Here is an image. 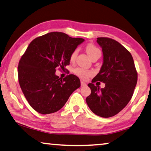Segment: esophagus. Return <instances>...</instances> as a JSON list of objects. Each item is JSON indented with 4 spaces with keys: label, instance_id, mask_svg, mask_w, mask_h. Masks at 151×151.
I'll list each match as a JSON object with an SVG mask.
<instances>
[{
    "label": "esophagus",
    "instance_id": "esophagus-1",
    "mask_svg": "<svg viewBox=\"0 0 151 151\" xmlns=\"http://www.w3.org/2000/svg\"><path fill=\"white\" fill-rule=\"evenodd\" d=\"M86 83H84L83 81H81V87H84V86H86Z\"/></svg>",
    "mask_w": 151,
    "mask_h": 151
}]
</instances>
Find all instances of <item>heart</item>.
Here are the masks:
<instances>
[{
  "label": "heart",
  "instance_id": "b5f03b06",
  "mask_svg": "<svg viewBox=\"0 0 151 151\" xmlns=\"http://www.w3.org/2000/svg\"><path fill=\"white\" fill-rule=\"evenodd\" d=\"M86 51L91 58H92L93 56H95L96 55H101V51L100 49H99L97 47L94 45L93 44L91 43H89L86 46ZM77 49H75V50L73 51V52L70 55L71 61L75 60L76 55H77ZM74 73H75L76 75L79 76L80 78H83V79H86V78H88L89 76L92 75V72L87 70L80 68V67L75 68V70H74Z\"/></svg>",
  "mask_w": 151,
  "mask_h": 151
}]
</instances>
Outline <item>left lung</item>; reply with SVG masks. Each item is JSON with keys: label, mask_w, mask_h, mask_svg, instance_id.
Returning <instances> with one entry per match:
<instances>
[{"label": "left lung", "mask_w": 151, "mask_h": 151, "mask_svg": "<svg viewBox=\"0 0 151 151\" xmlns=\"http://www.w3.org/2000/svg\"><path fill=\"white\" fill-rule=\"evenodd\" d=\"M102 49L103 64L99 73L89 83L91 93L86 102L96 115L108 118L118 114L124 109L133 96L138 73L133 58L122 45L110 38H97ZM105 83L100 89L93 83Z\"/></svg>", "instance_id": "obj_1"}]
</instances>
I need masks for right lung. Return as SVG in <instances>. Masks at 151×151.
<instances>
[{
	"label": "right lung",
	"mask_w": 151,
	"mask_h": 151,
	"mask_svg": "<svg viewBox=\"0 0 151 151\" xmlns=\"http://www.w3.org/2000/svg\"><path fill=\"white\" fill-rule=\"evenodd\" d=\"M63 32H53L36 38L29 45L18 65L20 87L29 104L40 114L53 113L66 104L81 86L78 77L69 75L62 79L57 67L70 64L74 50L84 41Z\"/></svg>",
	"instance_id": "right-lung-1"
}]
</instances>
